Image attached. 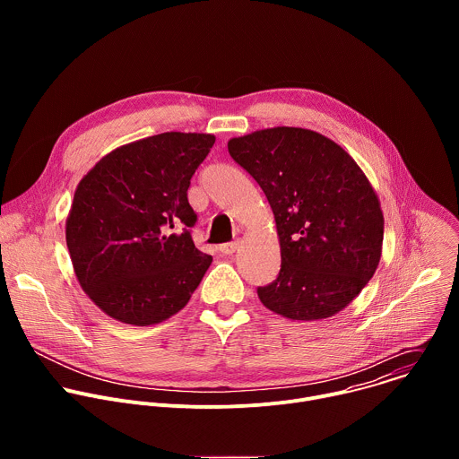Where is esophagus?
<instances>
[{
    "mask_svg": "<svg viewBox=\"0 0 459 459\" xmlns=\"http://www.w3.org/2000/svg\"><path fill=\"white\" fill-rule=\"evenodd\" d=\"M238 248H239V241H232V243H223V245H220V252H221L223 255L234 254Z\"/></svg>",
    "mask_w": 459,
    "mask_h": 459,
    "instance_id": "esophagus-1",
    "label": "esophagus"
}]
</instances>
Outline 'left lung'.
Instances as JSON below:
<instances>
[{"instance_id": "1", "label": "left lung", "mask_w": 459, "mask_h": 459, "mask_svg": "<svg viewBox=\"0 0 459 459\" xmlns=\"http://www.w3.org/2000/svg\"><path fill=\"white\" fill-rule=\"evenodd\" d=\"M229 152L265 192L281 250L280 276L257 296L294 321L343 310L374 276L383 212L365 172L336 142L299 126L229 140Z\"/></svg>"}]
</instances>
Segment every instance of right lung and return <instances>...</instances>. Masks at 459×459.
<instances>
[{
  "instance_id": "add662e5",
  "label": "right lung",
  "mask_w": 459,
  "mask_h": 459,
  "mask_svg": "<svg viewBox=\"0 0 459 459\" xmlns=\"http://www.w3.org/2000/svg\"><path fill=\"white\" fill-rule=\"evenodd\" d=\"M214 142L149 136L105 154L78 183L65 236L78 283L112 319L161 323L204 280L212 255L194 247L186 190Z\"/></svg>"
}]
</instances>
